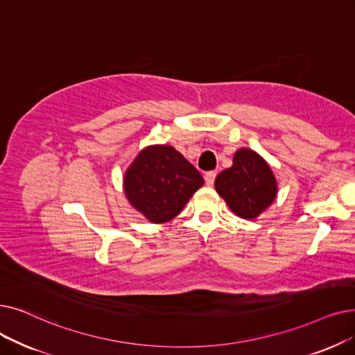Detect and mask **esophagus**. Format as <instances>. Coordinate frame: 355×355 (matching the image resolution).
Here are the masks:
<instances>
[{
    "label": "esophagus",
    "mask_w": 355,
    "mask_h": 355,
    "mask_svg": "<svg viewBox=\"0 0 355 355\" xmlns=\"http://www.w3.org/2000/svg\"><path fill=\"white\" fill-rule=\"evenodd\" d=\"M214 178H216V173H214V171H210V173H207V174L205 175V181H206L207 186H213Z\"/></svg>",
    "instance_id": "34e87169"
}]
</instances>
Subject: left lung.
I'll use <instances>...</instances> for the list:
<instances>
[{
  "instance_id": "8db88e82",
  "label": "left lung",
  "mask_w": 355,
  "mask_h": 355,
  "mask_svg": "<svg viewBox=\"0 0 355 355\" xmlns=\"http://www.w3.org/2000/svg\"><path fill=\"white\" fill-rule=\"evenodd\" d=\"M214 189L238 218L252 220L275 200L279 186L270 164L250 148L234 153V164L214 180Z\"/></svg>"
}]
</instances>
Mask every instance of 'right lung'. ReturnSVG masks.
Here are the masks:
<instances>
[{"mask_svg":"<svg viewBox=\"0 0 355 355\" xmlns=\"http://www.w3.org/2000/svg\"><path fill=\"white\" fill-rule=\"evenodd\" d=\"M203 184L197 169L171 145L144 148L123 177L130 206L157 225L174 219Z\"/></svg>","mask_w":355,"mask_h":355,"instance_id":"obj_1","label":"right lung"}]
</instances>
